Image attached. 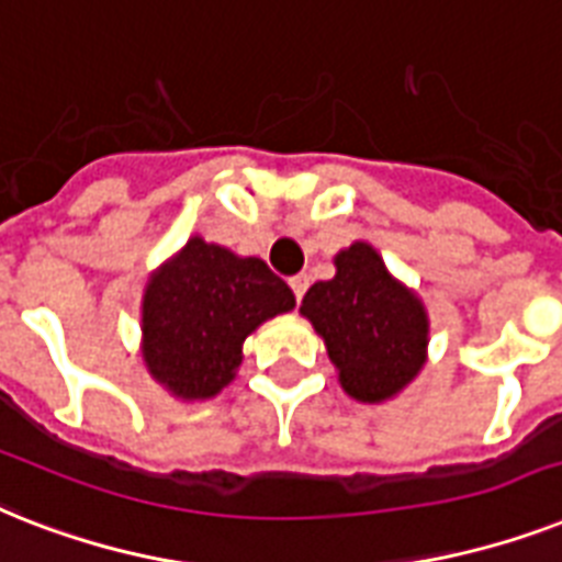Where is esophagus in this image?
Masks as SVG:
<instances>
[{"instance_id": "esophagus-1", "label": "esophagus", "mask_w": 562, "mask_h": 562, "mask_svg": "<svg viewBox=\"0 0 562 562\" xmlns=\"http://www.w3.org/2000/svg\"><path fill=\"white\" fill-rule=\"evenodd\" d=\"M289 285H291V291H294L296 303H300L305 294V289H308V273H296V277H291Z\"/></svg>"}]
</instances>
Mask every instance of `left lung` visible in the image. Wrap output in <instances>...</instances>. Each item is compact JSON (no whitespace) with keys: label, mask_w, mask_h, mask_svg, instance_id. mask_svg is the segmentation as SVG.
Segmentation results:
<instances>
[{"label":"left lung","mask_w":562,"mask_h":562,"mask_svg":"<svg viewBox=\"0 0 562 562\" xmlns=\"http://www.w3.org/2000/svg\"><path fill=\"white\" fill-rule=\"evenodd\" d=\"M300 314L323 337L346 395L360 404L392 401L427 363L430 317L422 296L363 239L337 250L335 277L305 291Z\"/></svg>","instance_id":"obj_1"}]
</instances>
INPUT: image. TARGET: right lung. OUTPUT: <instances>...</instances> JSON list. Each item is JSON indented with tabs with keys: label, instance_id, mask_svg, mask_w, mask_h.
Masks as SVG:
<instances>
[{
	"label": "right lung",
	"instance_id": "right-lung-1",
	"mask_svg": "<svg viewBox=\"0 0 562 562\" xmlns=\"http://www.w3.org/2000/svg\"><path fill=\"white\" fill-rule=\"evenodd\" d=\"M294 305V291L262 259L190 236L144 285V369L172 398H213L239 372L245 337Z\"/></svg>",
	"mask_w": 562,
	"mask_h": 562
}]
</instances>
